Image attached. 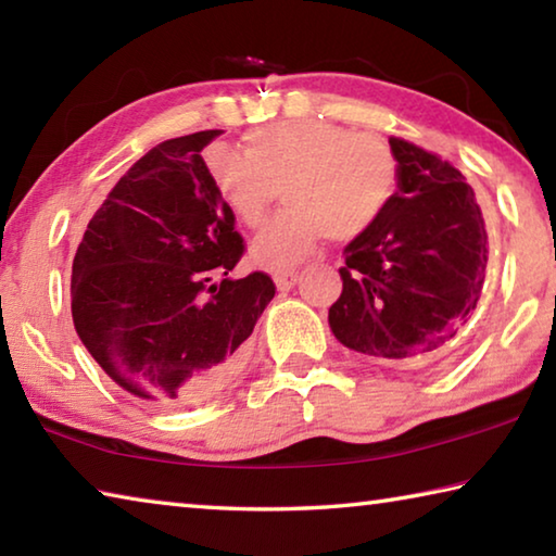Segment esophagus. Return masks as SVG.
Segmentation results:
<instances>
[{
	"label": "esophagus",
	"instance_id": "34e87169",
	"mask_svg": "<svg viewBox=\"0 0 556 556\" xmlns=\"http://www.w3.org/2000/svg\"><path fill=\"white\" fill-rule=\"evenodd\" d=\"M296 277H299L296 269H281V271H277V275H275L277 289H279V291H289L291 287L296 285Z\"/></svg>",
	"mask_w": 556,
	"mask_h": 556
}]
</instances>
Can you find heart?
<instances>
[{
	"mask_svg": "<svg viewBox=\"0 0 556 556\" xmlns=\"http://www.w3.org/2000/svg\"><path fill=\"white\" fill-rule=\"evenodd\" d=\"M205 174L235 220L257 228L277 191L287 208L257 235L252 260L285 269L312 252L326 232L353 242L378 225L400 186V162L388 139L326 119H281L250 129L242 154L213 144Z\"/></svg>",
	"mask_w": 556,
	"mask_h": 556,
	"instance_id": "1",
	"label": "heart"
}]
</instances>
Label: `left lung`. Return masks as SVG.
Masks as SVG:
<instances>
[{
  "label": "left lung",
  "mask_w": 556,
  "mask_h": 556,
  "mask_svg": "<svg viewBox=\"0 0 556 556\" xmlns=\"http://www.w3.org/2000/svg\"><path fill=\"white\" fill-rule=\"evenodd\" d=\"M400 191L384 218L345 248L343 291L328 324L351 351L421 365L458 343L483 294L488 232L458 168L390 137Z\"/></svg>",
  "instance_id": "left-lung-1"
}]
</instances>
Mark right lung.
<instances>
[{"mask_svg": "<svg viewBox=\"0 0 556 556\" xmlns=\"http://www.w3.org/2000/svg\"><path fill=\"white\" fill-rule=\"evenodd\" d=\"M218 135L168 139L131 164L73 260L83 345L122 390L159 409L220 392L248 361V338L277 291L265 271L228 277L244 242L201 156Z\"/></svg>", "mask_w": 556, "mask_h": 556, "instance_id": "obj_1", "label": "right lung"}]
</instances>
